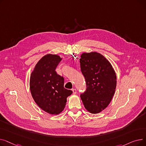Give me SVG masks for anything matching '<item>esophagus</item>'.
Returning a JSON list of instances; mask_svg holds the SVG:
<instances>
[{
  "mask_svg": "<svg viewBox=\"0 0 146 146\" xmlns=\"http://www.w3.org/2000/svg\"><path fill=\"white\" fill-rule=\"evenodd\" d=\"M72 91H73V94H76V93H77V90H76V89H73Z\"/></svg>",
  "mask_w": 146,
  "mask_h": 146,
  "instance_id": "esophagus-1",
  "label": "esophagus"
}]
</instances>
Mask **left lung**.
I'll return each mask as SVG.
<instances>
[{
  "instance_id": "8db88e82",
  "label": "left lung",
  "mask_w": 146,
  "mask_h": 146,
  "mask_svg": "<svg viewBox=\"0 0 146 146\" xmlns=\"http://www.w3.org/2000/svg\"><path fill=\"white\" fill-rule=\"evenodd\" d=\"M80 57L81 72L86 83V90L80 98L88 112L98 113L112 100L117 86L116 74L110 61L100 53L84 52Z\"/></svg>"
}]
</instances>
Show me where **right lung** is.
I'll list each match as a JSON object with an SVG mask.
<instances>
[{
  "label": "right lung",
  "mask_w": 146,
  "mask_h": 146,
  "mask_svg": "<svg viewBox=\"0 0 146 146\" xmlns=\"http://www.w3.org/2000/svg\"><path fill=\"white\" fill-rule=\"evenodd\" d=\"M61 60L58 55L48 54L38 61L30 76V90L34 101L52 115L63 111L67 98L73 93L64 88V78L55 71Z\"/></svg>",
  "instance_id": "1"
}]
</instances>
